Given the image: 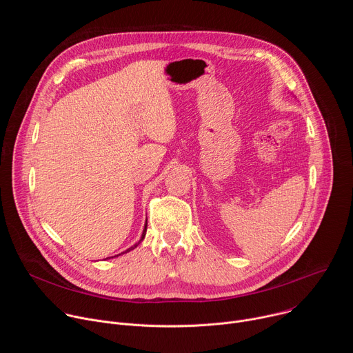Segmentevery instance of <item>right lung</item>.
<instances>
[{"mask_svg": "<svg viewBox=\"0 0 353 353\" xmlns=\"http://www.w3.org/2000/svg\"><path fill=\"white\" fill-rule=\"evenodd\" d=\"M146 226H148V222H146V223H145V229H143V233H142V237H141V240H139V241H142V240H143V237H145V232H146ZM139 241H138V243H137V244H134V245H132V247H130V248H128V250H125V251H123V253H121V254H125V253H128V251H130V250H134V248H135V247H137V245H138V244H139ZM119 256H120V254H119ZM114 257H117V256H114Z\"/></svg>", "mask_w": 353, "mask_h": 353, "instance_id": "add662e5", "label": "right lung"}]
</instances>
